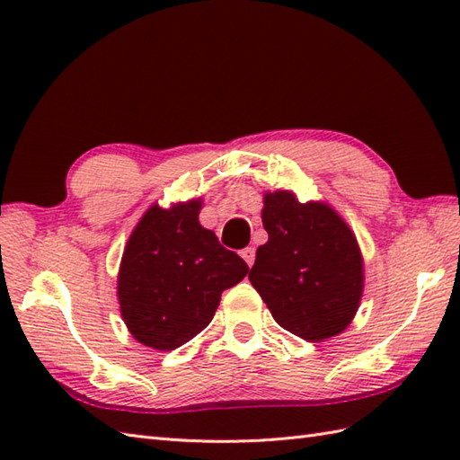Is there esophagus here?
<instances>
[{
  "label": "esophagus",
  "mask_w": 460,
  "mask_h": 460,
  "mask_svg": "<svg viewBox=\"0 0 460 460\" xmlns=\"http://www.w3.org/2000/svg\"><path fill=\"white\" fill-rule=\"evenodd\" d=\"M241 257L245 259V262L249 267H252V262H255V247H247L241 251Z\"/></svg>",
  "instance_id": "1"
}]
</instances>
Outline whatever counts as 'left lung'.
Masks as SVG:
<instances>
[{"label":"left lung","mask_w":460,"mask_h":460,"mask_svg":"<svg viewBox=\"0 0 460 460\" xmlns=\"http://www.w3.org/2000/svg\"><path fill=\"white\" fill-rule=\"evenodd\" d=\"M269 241L257 249L251 285L277 324L302 340L338 336L356 316L364 261L354 233L326 203H300L292 191L265 195Z\"/></svg>","instance_id":"left-lung-1"}]
</instances>
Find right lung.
<instances>
[{"label":"right lung","instance_id":"right-lung-1","mask_svg":"<svg viewBox=\"0 0 460 460\" xmlns=\"http://www.w3.org/2000/svg\"><path fill=\"white\" fill-rule=\"evenodd\" d=\"M201 199L144 213L126 243L119 300L140 344L168 351L209 324L221 292L245 279L247 262L198 221Z\"/></svg>","mask_w":460,"mask_h":460}]
</instances>
